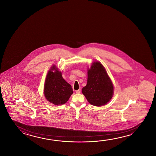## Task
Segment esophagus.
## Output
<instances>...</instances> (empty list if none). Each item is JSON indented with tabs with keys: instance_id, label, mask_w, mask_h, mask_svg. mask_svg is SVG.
I'll list each match as a JSON object with an SVG mask.
<instances>
[{
	"instance_id": "34e87169",
	"label": "esophagus",
	"mask_w": 156,
	"mask_h": 156,
	"mask_svg": "<svg viewBox=\"0 0 156 156\" xmlns=\"http://www.w3.org/2000/svg\"><path fill=\"white\" fill-rule=\"evenodd\" d=\"M81 92V90L80 89L78 90H76V94H79Z\"/></svg>"
}]
</instances>
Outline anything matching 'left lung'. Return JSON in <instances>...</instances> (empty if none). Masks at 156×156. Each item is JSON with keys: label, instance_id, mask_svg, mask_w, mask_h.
I'll return each mask as SVG.
<instances>
[{"label": "left lung", "instance_id": "left-lung-1", "mask_svg": "<svg viewBox=\"0 0 156 156\" xmlns=\"http://www.w3.org/2000/svg\"><path fill=\"white\" fill-rule=\"evenodd\" d=\"M87 101L94 106L106 105L112 99L114 87L106 70L99 62L92 63L87 71V81L82 89Z\"/></svg>", "mask_w": 156, "mask_h": 156}]
</instances>
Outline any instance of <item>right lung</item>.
I'll return each instance as SVG.
<instances>
[{
	"label": "right lung",
	"mask_w": 156,
	"mask_h": 156,
	"mask_svg": "<svg viewBox=\"0 0 156 156\" xmlns=\"http://www.w3.org/2000/svg\"><path fill=\"white\" fill-rule=\"evenodd\" d=\"M72 94L71 85L65 81L62 77V72L53 65L47 73L44 85L46 99L54 105H64Z\"/></svg>",
	"instance_id": "right-lung-1"
}]
</instances>
